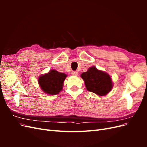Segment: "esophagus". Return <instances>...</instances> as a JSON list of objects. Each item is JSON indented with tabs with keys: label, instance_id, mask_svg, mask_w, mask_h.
Listing matches in <instances>:
<instances>
[{
	"label": "esophagus",
	"instance_id": "1",
	"mask_svg": "<svg viewBox=\"0 0 147 147\" xmlns=\"http://www.w3.org/2000/svg\"><path fill=\"white\" fill-rule=\"evenodd\" d=\"M71 74L74 75V76H77V75H78V72H77L76 71H72V72H71Z\"/></svg>",
	"mask_w": 147,
	"mask_h": 147
}]
</instances>
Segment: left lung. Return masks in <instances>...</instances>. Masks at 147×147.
<instances>
[{
  "instance_id": "1",
  "label": "left lung",
  "mask_w": 147,
  "mask_h": 147,
  "mask_svg": "<svg viewBox=\"0 0 147 147\" xmlns=\"http://www.w3.org/2000/svg\"><path fill=\"white\" fill-rule=\"evenodd\" d=\"M81 77L84 80L86 90L100 96L107 94L113 88L110 75L94 66L89 68L87 72L82 73Z\"/></svg>"
}]
</instances>
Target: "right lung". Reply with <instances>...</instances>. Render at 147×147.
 <instances>
[{
    "instance_id": "1",
    "label": "right lung",
    "mask_w": 147,
    "mask_h": 147,
    "mask_svg": "<svg viewBox=\"0 0 147 147\" xmlns=\"http://www.w3.org/2000/svg\"><path fill=\"white\" fill-rule=\"evenodd\" d=\"M67 75L64 73L51 70L47 74L40 76L38 84L42 90L47 94L55 95L63 90V83Z\"/></svg>"
}]
</instances>
